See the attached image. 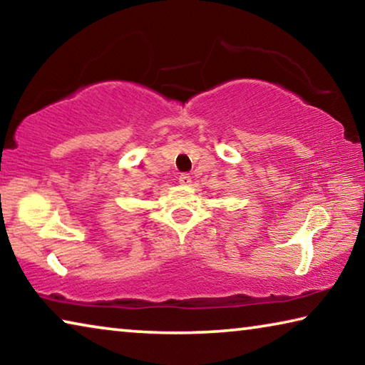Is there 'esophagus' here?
Wrapping results in <instances>:
<instances>
[{
    "instance_id": "obj_1",
    "label": "esophagus",
    "mask_w": 365,
    "mask_h": 365,
    "mask_svg": "<svg viewBox=\"0 0 365 365\" xmlns=\"http://www.w3.org/2000/svg\"><path fill=\"white\" fill-rule=\"evenodd\" d=\"M178 182H180V185H185V187H188V185L192 183V177L187 175V173H183V175L178 177Z\"/></svg>"
}]
</instances>
